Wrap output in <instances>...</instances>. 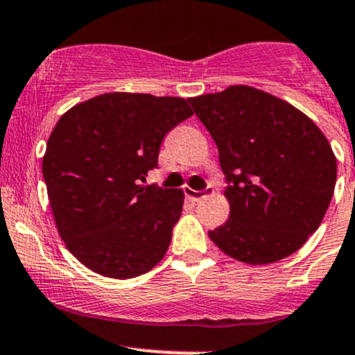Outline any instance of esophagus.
I'll list each match as a JSON object with an SVG mask.
<instances>
[{
    "label": "esophagus",
    "mask_w": 355,
    "mask_h": 355,
    "mask_svg": "<svg viewBox=\"0 0 355 355\" xmlns=\"http://www.w3.org/2000/svg\"><path fill=\"white\" fill-rule=\"evenodd\" d=\"M214 192V187L212 185H207L205 187V190H187V196H189L190 198H192L193 202H198L200 200V198H204V197H207L209 193H212Z\"/></svg>",
    "instance_id": "esophagus-1"
}]
</instances>
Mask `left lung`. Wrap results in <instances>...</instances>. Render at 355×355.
Masks as SVG:
<instances>
[{"label": "left lung", "mask_w": 355, "mask_h": 355, "mask_svg": "<svg viewBox=\"0 0 355 355\" xmlns=\"http://www.w3.org/2000/svg\"><path fill=\"white\" fill-rule=\"evenodd\" d=\"M219 150L231 214L209 231L241 263L285 259L318 229L332 200L337 159L317 124L279 97L249 85L190 97Z\"/></svg>", "instance_id": "left-lung-1"}]
</instances>
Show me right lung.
I'll use <instances>...</instances> for the list:
<instances>
[{
    "label": "right lung",
    "mask_w": 355,
    "mask_h": 355,
    "mask_svg": "<svg viewBox=\"0 0 355 355\" xmlns=\"http://www.w3.org/2000/svg\"><path fill=\"white\" fill-rule=\"evenodd\" d=\"M192 114L182 97L107 92L58 119L42 171L58 234L85 268L128 279L165 256L184 192L143 184L165 135Z\"/></svg>",
    "instance_id": "obj_1"
}]
</instances>
